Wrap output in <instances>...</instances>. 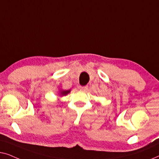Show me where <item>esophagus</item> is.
Wrapping results in <instances>:
<instances>
[{
    "instance_id": "34e87169",
    "label": "esophagus",
    "mask_w": 159,
    "mask_h": 159,
    "mask_svg": "<svg viewBox=\"0 0 159 159\" xmlns=\"http://www.w3.org/2000/svg\"><path fill=\"white\" fill-rule=\"evenodd\" d=\"M88 86H80V90L82 91H86L88 90Z\"/></svg>"
}]
</instances>
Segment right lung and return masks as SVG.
<instances>
[{"label": "right lung", "instance_id": "add662e5", "mask_svg": "<svg viewBox=\"0 0 159 159\" xmlns=\"http://www.w3.org/2000/svg\"><path fill=\"white\" fill-rule=\"evenodd\" d=\"M71 92L70 90H62V89H59V91H58V95H61V96H66V95H68L69 93Z\"/></svg>", "mask_w": 159, "mask_h": 159}]
</instances>
